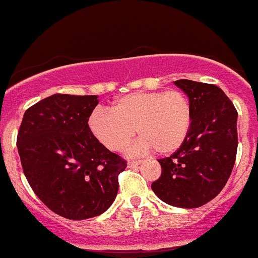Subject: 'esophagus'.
<instances>
[{
	"instance_id": "esophagus-1",
	"label": "esophagus",
	"mask_w": 258,
	"mask_h": 258,
	"mask_svg": "<svg viewBox=\"0 0 258 258\" xmlns=\"http://www.w3.org/2000/svg\"><path fill=\"white\" fill-rule=\"evenodd\" d=\"M140 164H141V160H129L127 166H129V168H134V166H138Z\"/></svg>"
}]
</instances>
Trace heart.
Wrapping results in <instances>:
<instances>
[{
    "mask_svg": "<svg viewBox=\"0 0 258 258\" xmlns=\"http://www.w3.org/2000/svg\"><path fill=\"white\" fill-rule=\"evenodd\" d=\"M191 126V104L181 90L132 93L117 98L112 111L98 107L89 117V127L102 145L121 151L136 134V151L154 149L157 154L178 150Z\"/></svg>",
    "mask_w": 258,
    "mask_h": 258,
    "instance_id": "1",
    "label": "heart"
}]
</instances>
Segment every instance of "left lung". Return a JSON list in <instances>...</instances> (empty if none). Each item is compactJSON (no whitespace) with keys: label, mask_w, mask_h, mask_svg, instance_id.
<instances>
[{"label":"left lung","mask_w":258,"mask_h":258,"mask_svg":"<svg viewBox=\"0 0 258 258\" xmlns=\"http://www.w3.org/2000/svg\"><path fill=\"white\" fill-rule=\"evenodd\" d=\"M188 97L191 126L182 146L159 159L161 175L151 188L163 202L198 208L217 197L232 172L238 150V111L213 84L177 80Z\"/></svg>","instance_id":"obj_1"}]
</instances>
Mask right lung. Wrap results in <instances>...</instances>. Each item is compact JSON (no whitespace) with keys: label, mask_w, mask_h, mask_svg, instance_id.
I'll list each match as a JSON object with an SVG mask.
<instances>
[{"label":"right lung","mask_w":258,"mask_h":258,"mask_svg":"<svg viewBox=\"0 0 258 258\" xmlns=\"http://www.w3.org/2000/svg\"><path fill=\"white\" fill-rule=\"evenodd\" d=\"M97 95L54 94L24 112L17 146L32 190L54 213L86 220L109 208L126 161L89 127Z\"/></svg>","instance_id":"obj_1"}]
</instances>
